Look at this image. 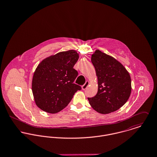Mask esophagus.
<instances>
[{
    "mask_svg": "<svg viewBox=\"0 0 157 157\" xmlns=\"http://www.w3.org/2000/svg\"><path fill=\"white\" fill-rule=\"evenodd\" d=\"M88 85H89V82L87 81L86 82V83H85V84L82 86V90H86V89L87 88V87H88Z\"/></svg>",
    "mask_w": 157,
    "mask_h": 157,
    "instance_id": "1",
    "label": "esophagus"
}]
</instances>
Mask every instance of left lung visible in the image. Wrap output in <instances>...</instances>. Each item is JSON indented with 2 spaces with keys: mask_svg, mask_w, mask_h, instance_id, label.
<instances>
[{
  "mask_svg": "<svg viewBox=\"0 0 157 157\" xmlns=\"http://www.w3.org/2000/svg\"><path fill=\"white\" fill-rule=\"evenodd\" d=\"M98 81L96 96L88 98L97 112L108 114L119 109L128 100L131 92V80L128 71L113 57L96 50L91 55Z\"/></svg>",
  "mask_w": 157,
  "mask_h": 157,
  "instance_id": "obj_1",
  "label": "left lung"
}]
</instances>
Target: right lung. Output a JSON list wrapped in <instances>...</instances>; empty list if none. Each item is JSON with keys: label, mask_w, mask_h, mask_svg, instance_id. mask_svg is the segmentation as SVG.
Here are the masks:
<instances>
[{"label": "right lung", "mask_w": 157, "mask_h": 157, "mask_svg": "<svg viewBox=\"0 0 157 157\" xmlns=\"http://www.w3.org/2000/svg\"><path fill=\"white\" fill-rule=\"evenodd\" d=\"M79 58L75 51L58 53L43 59L34 73L32 90L35 104L41 109L56 113L70 103L81 87L74 84L78 76L73 66Z\"/></svg>", "instance_id": "right-lung-1"}]
</instances>
